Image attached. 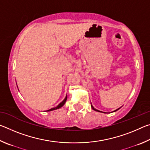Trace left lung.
Listing matches in <instances>:
<instances>
[{
	"instance_id": "1",
	"label": "left lung",
	"mask_w": 150,
	"mask_h": 150,
	"mask_svg": "<svg viewBox=\"0 0 150 150\" xmlns=\"http://www.w3.org/2000/svg\"><path fill=\"white\" fill-rule=\"evenodd\" d=\"M91 107H92V108L94 110H95V111H96V112H103V113H108V112H103V111H100V110H96V108H95L93 107V106L92 105V104H91ZM121 107H120V108H117L116 109V110H114V111H112V112H116V111H117L118 110H119V109H120Z\"/></svg>"
}]
</instances>
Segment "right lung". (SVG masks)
Segmentation results:
<instances>
[{"mask_svg":"<svg viewBox=\"0 0 150 150\" xmlns=\"http://www.w3.org/2000/svg\"><path fill=\"white\" fill-rule=\"evenodd\" d=\"M17 87H18V86H17ZM67 95H66L65 98H64V100H63L62 103H60L59 104V105H58L56 106V107H54V108H51V109H49V110H46V112L52 111V110H57V109H59V108H60L61 107H62V106L65 105L66 100H67Z\"/></svg>","mask_w":150,"mask_h":150,"instance_id":"add662e5","label":"right lung"}]
</instances>
